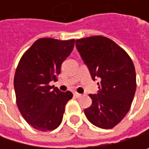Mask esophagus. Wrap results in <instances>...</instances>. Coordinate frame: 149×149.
Returning a JSON list of instances; mask_svg holds the SVG:
<instances>
[{"label":"esophagus","instance_id":"esophagus-1","mask_svg":"<svg viewBox=\"0 0 149 149\" xmlns=\"http://www.w3.org/2000/svg\"><path fill=\"white\" fill-rule=\"evenodd\" d=\"M74 95H75L76 97H78V98H79V97H81V94H79V93H77V92H74Z\"/></svg>","mask_w":149,"mask_h":149}]
</instances>
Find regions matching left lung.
Masks as SVG:
<instances>
[{"label":"left lung","mask_w":149,"mask_h":149,"mask_svg":"<svg viewBox=\"0 0 149 149\" xmlns=\"http://www.w3.org/2000/svg\"><path fill=\"white\" fill-rule=\"evenodd\" d=\"M76 47L99 90L89 95L92 104L84 113L101 129H112L129 112L136 91V71L125 51L113 40L95 36L76 40Z\"/></svg>","instance_id":"8db88e82"}]
</instances>
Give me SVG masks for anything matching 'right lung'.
<instances>
[{
    "instance_id": "add662e5",
    "label": "right lung",
    "mask_w": 149,
    "mask_h": 149,
    "mask_svg": "<svg viewBox=\"0 0 149 149\" xmlns=\"http://www.w3.org/2000/svg\"><path fill=\"white\" fill-rule=\"evenodd\" d=\"M75 40L40 38L22 55L14 76L19 110L34 129L48 131L61 123L65 105L72 98L50 82L57 81L61 63L72 52Z\"/></svg>"
}]
</instances>
